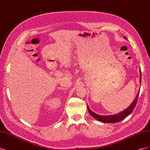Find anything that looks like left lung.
Wrapping results in <instances>:
<instances>
[{
    "mask_svg": "<svg viewBox=\"0 0 150 150\" xmlns=\"http://www.w3.org/2000/svg\"><path fill=\"white\" fill-rule=\"evenodd\" d=\"M125 38L126 39L125 36ZM139 81H140V83H141V81H142V74H141V71H140ZM139 93V92L138 93L134 101L131 104V105L128 108L126 109V110H124L123 111L117 113V115H109V116L99 115L98 114H96V113H94V112H93L88 107V110L91 115L93 117H94L95 119L99 121L103 122H108V123H115V122H119L122 120H124L125 117L129 116L131 113L133 112V110L136 106V104H137V101H138Z\"/></svg>",
    "mask_w": 150,
    "mask_h": 150,
    "instance_id": "left-lung-1",
    "label": "left lung"
}]
</instances>
